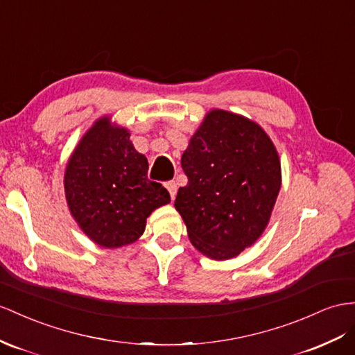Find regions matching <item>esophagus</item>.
I'll return each mask as SVG.
<instances>
[{"label":"esophagus","mask_w":355,"mask_h":355,"mask_svg":"<svg viewBox=\"0 0 355 355\" xmlns=\"http://www.w3.org/2000/svg\"><path fill=\"white\" fill-rule=\"evenodd\" d=\"M165 186H166L168 192H169V195H171V199H174V198H175V195H177V190H178L175 181H168V183H166Z\"/></svg>","instance_id":"obj_1"}]
</instances>
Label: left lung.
I'll return each instance as SVG.
<instances>
[{
	"label": "left lung",
	"mask_w": 355,
	"mask_h": 355,
	"mask_svg": "<svg viewBox=\"0 0 355 355\" xmlns=\"http://www.w3.org/2000/svg\"><path fill=\"white\" fill-rule=\"evenodd\" d=\"M187 186L175 208L204 255L228 259L264 232L280 189L275 145L248 118L220 109L205 116L181 157Z\"/></svg>",
	"instance_id": "8db88e82"
}]
</instances>
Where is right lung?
<instances>
[{
    "mask_svg": "<svg viewBox=\"0 0 355 355\" xmlns=\"http://www.w3.org/2000/svg\"><path fill=\"white\" fill-rule=\"evenodd\" d=\"M130 133L98 120L71 154L66 198L76 222L98 246L115 249L138 240L147 217L171 202L168 190L148 180V160Z\"/></svg>",
    "mask_w": 355,
    "mask_h": 355,
    "instance_id": "right-lung-1",
    "label": "right lung"
}]
</instances>
